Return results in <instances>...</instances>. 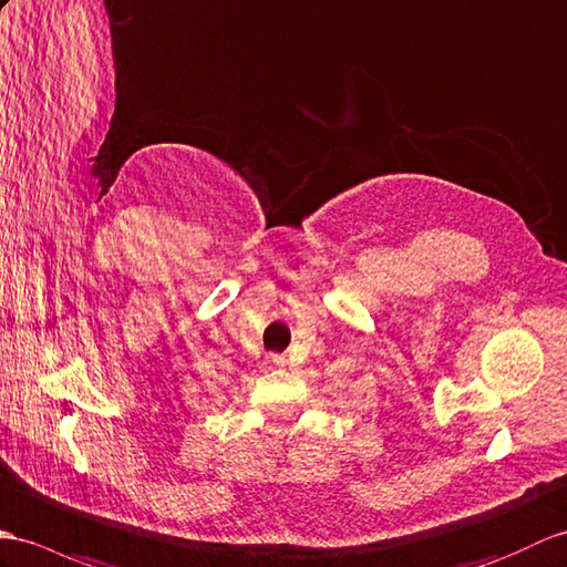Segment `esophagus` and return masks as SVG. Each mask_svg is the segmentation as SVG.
Returning a JSON list of instances; mask_svg holds the SVG:
<instances>
[{
    "label": "esophagus",
    "instance_id": "esophagus-1",
    "mask_svg": "<svg viewBox=\"0 0 567 567\" xmlns=\"http://www.w3.org/2000/svg\"><path fill=\"white\" fill-rule=\"evenodd\" d=\"M272 364L282 367V364H285V358H282V354H272Z\"/></svg>",
    "mask_w": 567,
    "mask_h": 567
}]
</instances>
